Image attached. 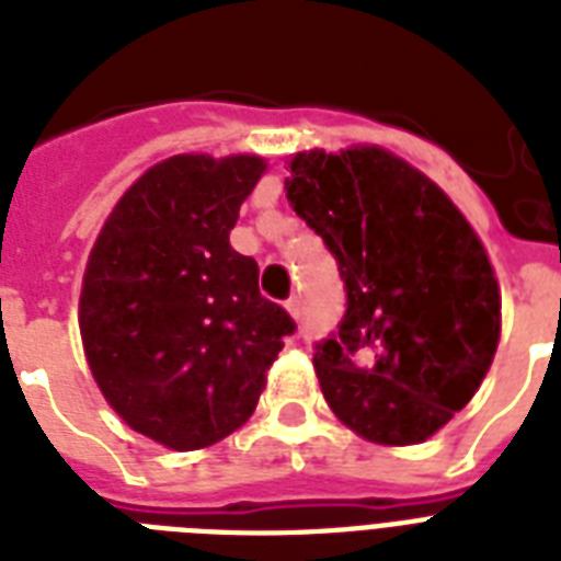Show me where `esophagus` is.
<instances>
[{
    "mask_svg": "<svg viewBox=\"0 0 561 561\" xmlns=\"http://www.w3.org/2000/svg\"><path fill=\"white\" fill-rule=\"evenodd\" d=\"M285 308H288L294 320H299V317H302V299L299 297H290L288 302H285Z\"/></svg>",
    "mask_w": 561,
    "mask_h": 561,
    "instance_id": "34e87169",
    "label": "esophagus"
}]
</instances>
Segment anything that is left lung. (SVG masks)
Segmentation results:
<instances>
[{"label": "left lung", "mask_w": 561, "mask_h": 561, "mask_svg": "<svg viewBox=\"0 0 561 561\" xmlns=\"http://www.w3.org/2000/svg\"><path fill=\"white\" fill-rule=\"evenodd\" d=\"M285 192L346 288L337 332L314 346L329 408L369 443H422L495 358L501 294L480 238L443 188L381 148L297 153Z\"/></svg>", "instance_id": "left-lung-1"}]
</instances>
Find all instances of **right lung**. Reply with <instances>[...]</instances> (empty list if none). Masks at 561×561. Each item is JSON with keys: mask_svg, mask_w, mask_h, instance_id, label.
Masks as SVG:
<instances>
[{"mask_svg": "<svg viewBox=\"0 0 561 561\" xmlns=\"http://www.w3.org/2000/svg\"><path fill=\"white\" fill-rule=\"evenodd\" d=\"M259 157L180 153L127 188L83 273L81 337L104 399L174 451L250 419L297 323L259 294V264L229 247Z\"/></svg>", "mask_w": 561, "mask_h": 561, "instance_id": "obj_1", "label": "right lung"}]
</instances>
